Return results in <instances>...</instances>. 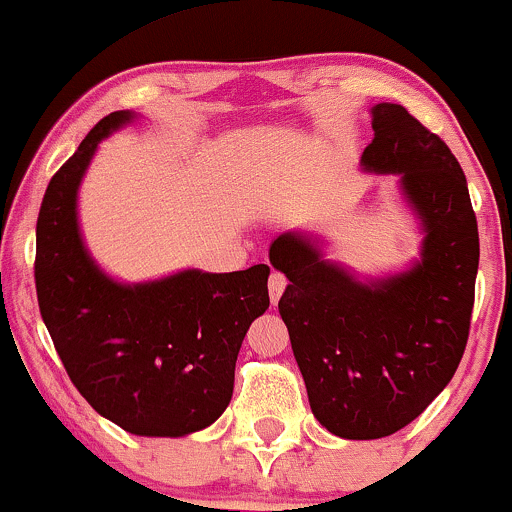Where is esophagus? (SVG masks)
<instances>
[{
	"label": "esophagus",
	"instance_id": "1",
	"mask_svg": "<svg viewBox=\"0 0 512 512\" xmlns=\"http://www.w3.org/2000/svg\"><path fill=\"white\" fill-rule=\"evenodd\" d=\"M285 287H287V277L285 275H282V273L270 275V280H268L270 304L277 306V301H280V296H282V292H285Z\"/></svg>",
	"mask_w": 512,
	"mask_h": 512
}]
</instances>
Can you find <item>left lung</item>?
<instances>
[{
    "instance_id": "8db88e82",
    "label": "left lung",
    "mask_w": 512,
    "mask_h": 512,
    "mask_svg": "<svg viewBox=\"0 0 512 512\" xmlns=\"http://www.w3.org/2000/svg\"><path fill=\"white\" fill-rule=\"evenodd\" d=\"M375 140L361 168L396 175L422 232L420 258L384 277H358L325 258L320 237L282 232L270 263L308 403L327 432L382 439L413 422L451 382L475 304L477 218L451 149L401 104L372 106Z\"/></svg>"
}]
</instances>
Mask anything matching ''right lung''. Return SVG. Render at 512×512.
<instances>
[{
  "label": "right lung",
  "mask_w": 512,
  "mask_h": 512,
  "mask_svg": "<svg viewBox=\"0 0 512 512\" xmlns=\"http://www.w3.org/2000/svg\"><path fill=\"white\" fill-rule=\"evenodd\" d=\"M135 118H102L49 182L37 216V304L68 377L99 415L137 437H185L230 403L239 346L270 306V268H187L135 285L99 268L80 232L78 189L99 142Z\"/></svg>",
  "instance_id": "1"
}]
</instances>
